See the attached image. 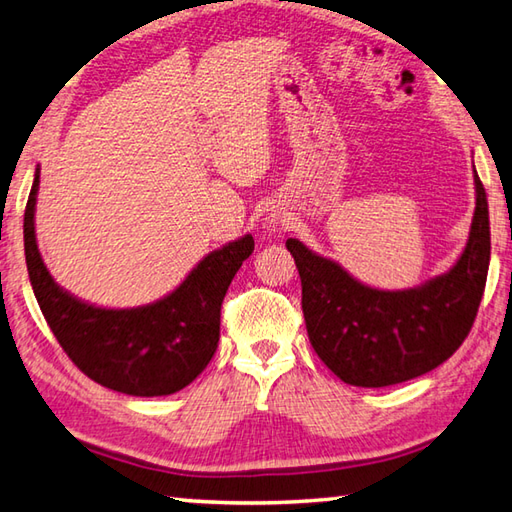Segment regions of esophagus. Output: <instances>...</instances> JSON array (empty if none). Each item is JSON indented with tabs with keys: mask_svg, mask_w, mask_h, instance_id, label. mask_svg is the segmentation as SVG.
<instances>
[{
	"mask_svg": "<svg viewBox=\"0 0 512 512\" xmlns=\"http://www.w3.org/2000/svg\"><path fill=\"white\" fill-rule=\"evenodd\" d=\"M277 224H280L277 219H268V226H271V228H277Z\"/></svg>",
	"mask_w": 512,
	"mask_h": 512,
	"instance_id": "esophagus-1",
	"label": "esophagus"
}]
</instances>
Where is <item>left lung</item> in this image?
<instances>
[{
    "label": "left lung",
    "mask_w": 512,
    "mask_h": 512,
    "mask_svg": "<svg viewBox=\"0 0 512 512\" xmlns=\"http://www.w3.org/2000/svg\"><path fill=\"white\" fill-rule=\"evenodd\" d=\"M477 206L468 244L448 273L405 291L360 284L333 259L286 239L302 280L311 347L347 385L387 387L448 360L472 329L490 264L486 190L475 172Z\"/></svg>",
    "instance_id": "obj_1"
}]
</instances>
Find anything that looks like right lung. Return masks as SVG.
<instances>
[{
	"instance_id": "right-lung-1",
	"label": "right lung",
	"mask_w": 512,
	"mask_h": 512,
	"mask_svg": "<svg viewBox=\"0 0 512 512\" xmlns=\"http://www.w3.org/2000/svg\"><path fill=\"white\" fill-rule=\"evenodd\" d=\"M40 167L24 210V255L37 304L82 374L129 396H167L190 385L217 351L221 302L255 250L253 235L212 250L170 295L136 309H102L64 291L35 241Z\"/></svg>"
}]
</instances>
